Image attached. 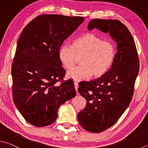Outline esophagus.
Instances as JSON below:
<instances>
[{
	"instance_id": "1",
	"label": "esophagus",
	"mask_w": 148,
	"mask_h": 148,
	"mask_svg": "<svg viewBox=\"0 0 148 148\" xmlns=\"http://www.w3.org/2000/svg\"><path fill=\"white\" fill-rule=\"evenodd\" d=\"M74 85H75V90L77 91V93L78 88H79V85H78V83H77V82H74Z\"/></svg>"
}]
</instances>
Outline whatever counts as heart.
<instances>
[{"label":"heart","instance_id":"b5f03b06","mask_svg":"<svg viewBox=\"0 0 148 148\" xmlns=\"http://www.w3.org/2000/svg\"><path fill=\"white\" fill-rule=\"evenodd\" d=\"M116 48L115 44L91 33L75 39L72 46L63 44L58 51V58L64 68L70 70L79 58L80 64L67 73V77L75 80L102 77L110 70L115 61Z\"/></svg>","mask_w":148,"mask_h":148}]
</instances>
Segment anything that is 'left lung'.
<instances>
[{"mask_svg":"<svg viewBox=\"0 0 148 148\" xmlns=\"http://www.w3.org/2000/svg\"><path fill=\"white\" fill-rule=\"evenodd\" d=\"M95 28L109 33L117 43V53L110 70L98 79L84 82L78 89L86 100L85 108L78 113L79 123L88 132L100 133L112 126L130 105L139 60L132 35L121 21L93 19L88 29Z\"/></svg>","mask_w":148,"mask_h":148,"instance_id":"obj_1","label":"left lung"}]
</instances>
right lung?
Instances as JSON below:
<instances>
[{
  "label": "right lung",
  "instance_id": "1",
  "mask_svg": "<svg viewBox=\"0 0 148 148\" xmlns=\"http://www.w3.org/2000/svg\"><path fill=\"white\" fill-rule=\"evenodd\" d=\"M84 21L82 16L40 15L22 30L12 67L14 104L36 127L54 122L61 105L76 95L73 80L58 58L63 42ZM62 81L58 86L55 83Z\"/></svg>",
  "mask_w": 148,
  "mask_h": 148
}]
</instances>
